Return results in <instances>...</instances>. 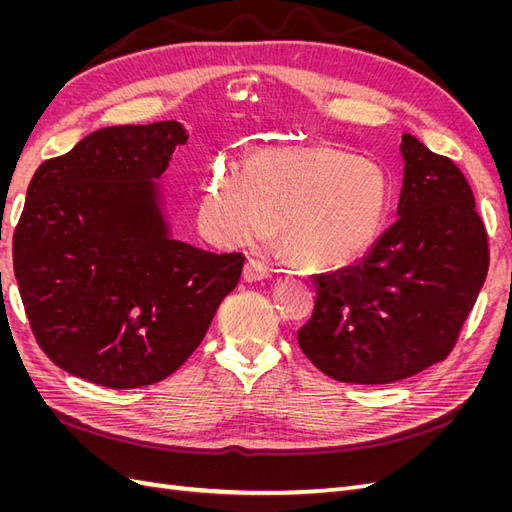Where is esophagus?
<instances>
[{"instance_id": "obj_1", "label": "esophagus", "mask_w": 512, "mask_h": 512, "mask_svg": "<svg viewBox=\"0 0 512 512\" xmlns=\"http://www.w3.org/2000/svg\"><path fill=\"white\" fill-rule=\"evenodd\" d=\"M269 275H271V269H269L262 260L250 258V260L245 262V267H243V280H245V282L265 280V277H269Z\"/></svg>"}]
</instances>
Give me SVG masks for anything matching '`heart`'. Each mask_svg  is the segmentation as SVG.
I'll use <instances>...</instances> for the list:
<instances>
[{
  "label": "heart",
  "instance_id": "obj_1",
  "mask_svg": "<svg viewBox=\"0 0 512 512\" xmlns=\"http://www.w3.org/2000/svg\"><path fill=\"white\" fill-rule=\"evenodd\" d=\"M386 211L380 170L331 147L267 149L247 170L226 166L205 200L209 226L232 243L269 235L277 220L286 254L305 269H339L363 256Z\"/></svg>",
  "mask_w": 512,
  "mask_h": 512
}]
</instances>
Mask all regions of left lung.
<instances>
[{"label": "left lung", "instance_id": "8db88e82", "mask_svg": "<svg viewBox=\"0 0 512 512\" xmlns=\"http://www.w3.org/2000/svg\"><path fill=\"white\" fill-rule=\"evenodd\" d=\"M397 222L352 267L314 275L299 346L324 374L389 384L444 361L489 269L487 230L453 160L401 136Z\"/></svg>", "mask_w": 512, "mask_h": 512}]
</instances>
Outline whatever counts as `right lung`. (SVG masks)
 I'll return each mask as SVG.
<instances>
[{
    "mask_svg": "<svg viewBox=\"0 0 512 512\" xmlns=\"http://www.w3.org/2000/svg\"><path fill=\"white\" fill-rule=\"evenodd\" d=\"M177 121L91 132L38 166L14 230V275L42 352L68 374L138 389L203 342L245 256L168 237L158 185Z\"/></svg>",
    "mask_w": 512,
    "mask_h": 512,
    "instance_id": "add662e5",
    "label": "right lung"
}]
</instances>
